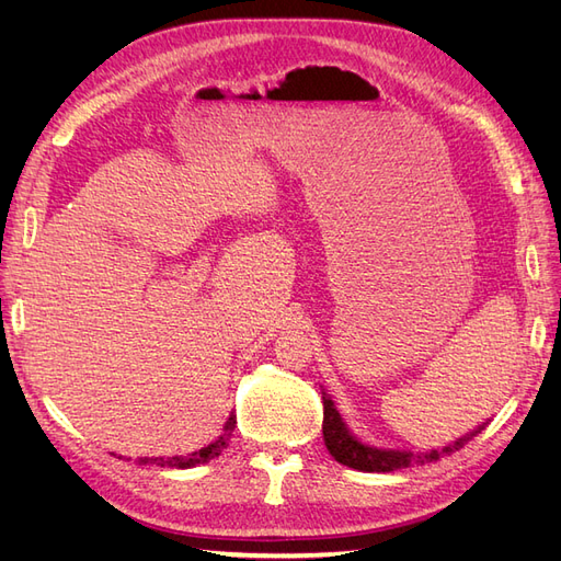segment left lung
<instances>
[{"label":"left lung","mask_w":561,"mask_h":561,"mask_svg":"<svg viewBox=\"0 0 561 561\" xmlns=\"http://www.w3.org/2000/svg\"><path fill=\"white\" fill-rule=\"evenodd\" d=\"M322 439H325V447L334 456V461L363 472H390L398 468H410L412 463L423 466V463L437 461L443 454L454 451L463 445V439H458V443H454L451 447H445L443 451L431 449L426 454H416V456L410 451H386V449L367 447L346 431L342 416H339L332 400L325 396H322Z\"/></svg>","instance_id":"8db88e82"}]
</instances>
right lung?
<instances>
[{"label": "right lung", "instance_id": "1", "mask_svg": "<svg viewBox=\"0 0 561 561\" xmlns=\"http://www.w3.org/2000/svg\"><path fill=\"white\" fill-rule=\"evenodd\" d=\"M233 426H236V421H233V416L227 421V426H225V435H219L215 443H210L208 447H203V449H198V451H194V454H186V456H173V458H154V463L157 466H168V468H194V466H198V463H208L210 458H215V456H219L222 454V449L227 447V443H229V437H231V433H233ZM140 463H149V458H140Z\"/></svg>", "mask_w": 561, "mask_h": 561}]
</instances>
